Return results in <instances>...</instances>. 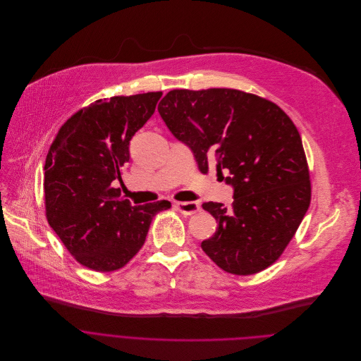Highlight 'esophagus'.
Segmentation results:
<instances>
[{
  "instance_id": "esophagus-1",
  "label": "esophagus",
  "mask_w": 361,
  "mask_h": 361,
  "mask_svg": "<svg viewBox=\"0 0 361 361\" xmlns=\"http://www.w3.org/2000/svg\"><path fill=\"white\" fill-rule=\"evenodd\" d=\"M176 207L185 216L195 214L200 210V204L197 202H176Z\"/></svg>"
}]
</instances>
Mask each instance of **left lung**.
Here are the masks:
<instances>
[{"instance_id": "8db88e82", "label": "left lung", "mask_w": 361, "mask_h": 361, "mask_svg": "<svg viewBox=\"0 0 361 361\" xmlns=\"http://www.w3.org/2000/svg\"><path fill=\"white\" fill-rule=\"evenodd\" d=\"M169 130L192 149L197 168L235 189L231 207L204 202L218 222L203 252L222 270L249 276L273 264L293 239L312 199L300 133L274 102L231 88L173 90L158 105Z\"/></svg>"}]
</instances>
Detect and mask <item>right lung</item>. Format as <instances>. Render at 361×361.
Listing matches in <instances>:
<instances>
[{
    "mask_svg": "<svg viewBox=\"0 0 361 361\" xmlns=\"http://www.w3.org/2000/svg\"><path fill=\"white\" fill-rule=\"evenodd\" d=\"M162 92L98 99L59 128L44 166L45 216L66 250L95 271L123 267L143 246L168 200L132 206L115 188L129 140L154 115Z\"/></svg>",
    "mask_w": 361,
    "mask_h": 361,
    "instance_id": "right-lung-1",
    "label": "right lung"
}]
</instances>
